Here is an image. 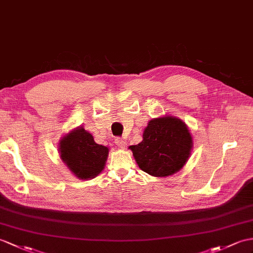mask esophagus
Returning <instances> with one entry per match:
<instances>
[{
    "instance_id": "obj_1",
    "label": "esophagus",
    "mask_w": 253,
    "mask_h": 253,
    "mask_svg": "<svg viewBox=\"0 0 253 253\" xmlns=\"http://www.w3.org/2000/svg\"><path fill=\"white\" fill-rule=\"evenodd\" d=\"M115 144L119 146L121 149H125L126 148V141L124 139H121V138H116L115 139Z\"/></svg>"
}]
</instances>
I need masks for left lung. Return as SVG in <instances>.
Returning a JSON list of instances; mask_svg holds the SVG:
<instances>
[{
    "label": "left lung",
    "mask_w": 253,
    "mask_h": 253,
    "mask_svg": "<svg viewBox=\"0 0 253 253\" xmlns=\"http://www.w3.org/2000/svg\"><path fill=\"white\" fill-rule=\"evenodd\" d=\"M142 141L130 145L138 166L152 177H168L189 161L193 138L184 122L173 115L151 120L144 128Z\"/></svg>",
    "instance_id": "left-lung-1"
}]
</instances>
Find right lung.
I'll return each mask as SVG.
<instances>
[{"label": "right lung", "mask_w": 253, "mask_h": 253, "mask_svg": "<svg viewBox=\"0 0 253 253\" xmlns=\"http://www.w3.org/2000/svg\"><path fill=\"white\" fill-rule=\"evenodd\" d=\"M61 161L76 178L89 180L102 171L109 148L98 144L84 127H78L60 139L58 145Z\"/></svg>", "instance_id": "add662e5"}]
</instances>
